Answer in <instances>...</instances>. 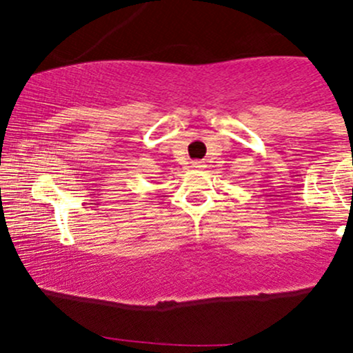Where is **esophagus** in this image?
<instances>
[{
    "label": "esophagus",
    "instance_id": "obj_1",
    "mask_svg": "<svg viewBox=\"0 0 353 353\" xmlns=\"http://www.w3.org/2000/svg\"><path fill=\"white\" fill-rule=\"evenodd\" d=\"M190 168H192V169H204L205 164H204V161H192V163H190Z\"/></svg>",
    "mask_w": 353,
    "mask_h": 353
}]
</instances>
